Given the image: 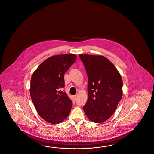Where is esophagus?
<instances>
[{
	"mask_svg": "<svg viewBox=\"0 0 154 154\" xmlns=\"http://www.w3.org/2000/svg\"><path fill=\"white\" fill-rule=\"evenodd\" d=\"M73 100H74V101L76 100V96H74V97H73Z\"/></svg>",
	"mask_w": 154,
	"mask_h": 154,
	"instance_id": "esophagus-1",
	"label": "esophagus"
}]
</instances>
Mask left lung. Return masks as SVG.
Segmentation results:
<instances>
[{
	"label": "left lung",
	"mask_w": 154,
	"mask_h": 154,
	"mask_svg": "<svg viewBox=\"0 0 154 154\" xmlns=\"http://www.w3.org/2000/svg\"><path fill=\"white\" fill-rule=\"evenodd\" d=\"M88 75V99L83 107L91 121L102 123L111 117L122 97V77L103 56L79 54Z\"/></svg>",
	"instance_id": "left-lung-1"
}]
</instances>
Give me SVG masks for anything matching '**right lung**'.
Masks as SVG:
<instances>
[{
	"label": "right lung",
	"mask_w": 154,
	"mask_h": 154,
	"mask_svg": "<svg viewBox=\"0 0 154 154\" xmlns=\"http://www.w3.org/2000/svg\"><path fill=\"white\" fill-rule=\"evenodd\" d=\"M74 54H64L49 57L33 72L30 94L38 114L47 122L57 124L68 116L72 101L62 91L64 74L75 61Z\"/></svg>",
	"instance_id": "1"
}]
</instances>
